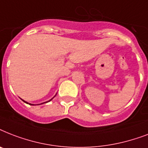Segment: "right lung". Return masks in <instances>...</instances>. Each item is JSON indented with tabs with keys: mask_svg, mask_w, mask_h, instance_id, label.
Returning a JSON list of instances; mask_svg holds the SVG:
<instances>
[{
	"mask_svg": "<svg viewBox=\"0 0 148 148\" xmlns=\"http://www.w3.org/2000/svg\"><path fill=\"white\" fill-rule=\"evenodd\" d=\"M55 96H56V95H55ZM55 96H54V97H55ZM53 98H52V99H53ZM52 99H51V100H50V101H51V100H52ZM21 100H22V99H21ZM22 101H24V102H25V103H28V104H31V105H34V104H32V103H28V102H27V101H24V100H22ZM48 101H47V102H48ZM47 102H45V103H47ZM42 103H40V104H42Z\"/></svg>",
	"mask_w": 148,
	"mask_h": 148,
	"instance_id": "obj_1",
	"label": "right lung"
}]
</instances>
